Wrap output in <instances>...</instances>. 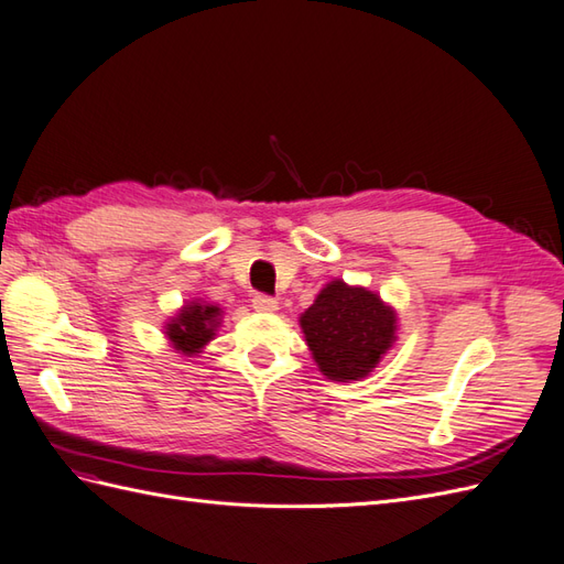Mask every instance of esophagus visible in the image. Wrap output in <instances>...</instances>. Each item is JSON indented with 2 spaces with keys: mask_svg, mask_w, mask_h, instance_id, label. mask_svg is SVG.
<instances>
[{
  "mask_svg": "<svg viewBox=\"0 0 564 564\" xmlns=\"http://www.w3.org/2000/svg\"><path fill=\"white\" fill-rule=\"evenodd\" d=\"M251 305H253V311H259V313H275L278 311V301L272 296H265V294H256Z\"/></svg>",
  "mask_w": 564,
  "mask_h": 564,
  "instance_id": "obj_1",
  "label": "esophagus"
}]
</instances>
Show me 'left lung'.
<instances>
[{"instance_id":"left-lung-1","label":"left lung","mask_w":564,"mask_h":564,"mask_svg":"<svg viewBox=\"0 0 564 564\" xmlns=\"http://www.w3.org/2000/svg\"><path fill=\"white\" fill-rule=\"evenodd\" d=\"M313 360L332 381H360L395 344L398 313L365 286L334 280L299 317Z\"/></svg>"}]
</instances>
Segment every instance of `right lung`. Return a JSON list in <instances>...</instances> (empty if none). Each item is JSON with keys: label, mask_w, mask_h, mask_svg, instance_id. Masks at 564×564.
Wrapping results in <instances>:
<instances>
[{"label": "right lung", "mask_w": 564, "mask_h": 564, "mask_svg": "<svg viewBox=\"0 0 564 564\" xmlns=\"http://www.w3.org/2000/svg\"><path fill=\"white\" fill-rule=\"evenodd\" d=\"M220 315H224V311H220L218 305L199 299L187 301L176 313V317L166 322L164 334L169 338V344L174 346V350L183 352L185 357H193L202 352V348L216 336Z\"/></svg>", "instance_id": "add662e5"}]
</instances>
